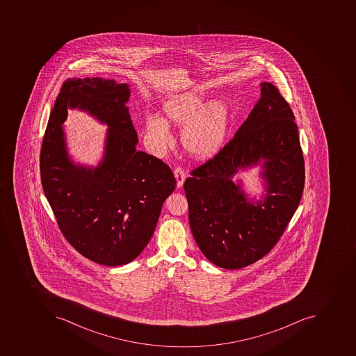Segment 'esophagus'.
Wrapping results in <instances>:
<instances>
[{"label": "esophagus", "mask_w": 356, "mask_h": 356, "mask_svg": "<svg viewBox=\"0 0 356 356\" xmlns=\"http://www.w3.org/2000/svg\"><path fill=\"white\" fill-rule=\"evenodd\" d=\"M175 177L177 179V187L180 188L184 185V181L186 179L185 170L181 167H176L174 170Z\"/></svg>", "instance_id": "1"}]
</instances>
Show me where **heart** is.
I'll return each mask as SVG.
<instances>
[{
	"label": "heart",
	"mask_w": 356,
	"mask_h": 356,
	"mask_svg": "<svg viewBox=\"0 0 356 356\" xmlns=\"http://www.w3.org/2000/svg\"><path fill=\"white\" fill-rule=\"evenodd\" d=\"M207 95L188 91L168 99L163 104L168 122L183 127L182 143L188 152L207 158L218 152L224 143L229 122L230 106L224 98L206 104ZM167 121L157 115L146 117V129L156 148L163 149L172 141Z\"/></svg>",
	"instance_id": "b5f03b06"
}]
</instances>
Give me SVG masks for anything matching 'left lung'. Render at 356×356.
Wrapping results in <instances>:
<instances>
[{
	"mask_svg": "<svg viewBox=\"0 0 356 356\" xmlns=\"http://www.w3.org/2000/svg\"><path fill=\"white\" fill-rule=\"evenodd\" d=\"M261 95L232 140L184 184L193 238L208 261L221 268H243L268 254L304 191L294 113L274 84L261 82ZM257 164L267 193L255 202L231 179L241 168Z\"/></svg>",
	"mask_w": 356,
	"mask_h": 356,
	"instance_id": "8db88e82",
	"label": "left lung"
}]
</instances>
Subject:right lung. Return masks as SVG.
<instances>
[{"label":"right lung","mask_w":356,"mask_h":356,"mask_svg":"<svg viewBox=\"0 0 356 356\" xmlns=\"http://www.w3.org/2000/svg\"><path fill=\"white\" fill-rule=\"evenodd\" d=\"M128 83L101 78L67 79L51 111L40 154L43 191L60 230L90 261L120 266L140 255L161 207L176 188L172 171L137 150ZM87 111L107 131L105 154L95 168L76 165L67 154V109Z\"/></svg>","instance_id":"right-lung-1"}]
</instances>
